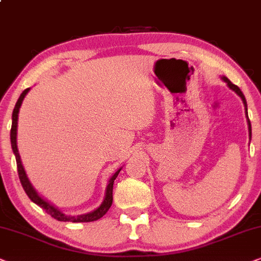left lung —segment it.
<instances>
[{
  "instance_id": "1",
  "label": "left lung",
  "mask_w": 261,
  "mask_h": 261,
  "mask_svg": "<svg viewBox=\"0 0 261 261\" xmlns=\"http://www.w3.org/2000/svg\"><path fill=\"white\" fill-rule=\"evenodd\" d=\"M222 80H223V81L227 83L228 85V87L230 89H232L234 90V92L236 93V94H238L240 98L242 99V102H244V105H245V110H246V117H247V123H248V130H249V140H251V137H252V127H251V121H249V118H248V113H247V102H246V99H245V95H244V93L241 92V89L239 88L238 86H235L234 83H231L230 81H229V80L227 79V77H222Z\"/></svg>"
}]
</instances>
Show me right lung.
I'll return each instance as SVG.
<instances>
[{
	"label": "right lung",
	"instance_id": "right-lung-1",
	"mask_svg": "<svg viewBox=\"0 0 261 261\" xmlns=\"http://www.w3.org/2000/svg\"><path fill=\"white\" fill-rule=\"evenodd\" d=\"M29 90H30V88L23 90V92L21 93V95H20V98L17 99V101L15 103V107H14V111H13V116H12L13 121H12V128H10V142H12V149H13L14 155H15L17 173H19V179H20V182H21V185L23 187V190H25L26 194L29 196V198L33 201V203H36L37 205H39L41 209H44L48 215H51V217H54L55 220H57V221L76 222V223H77V222H93V221L99 220V218H101L103 215H105L107 211H109L111 205H112L113 182L118 176V174H119L121 168L118 169V171L114 173L112 176H111V179L109 180V185H107V187H106V194H105V198H103V201L101 203V205H100L98 209L92 211V213H88V214H85V215H80V216H70V215L63 214L61 210H58L57 207L52 205L51 203H48L47 200H45L44 198H41L39 194H38L37 191L34 190L32 184L30 182L29 178H27L26 172H25V169H23V166L21 163V159H20L19 150H17V145H16L17 114H19V110H20V106H21V103H22V100L25 99V96H26L27 93H29Z\"/></svg>",
	"mask_w": 261,
	"mask_h": 261
}]
</instances>
